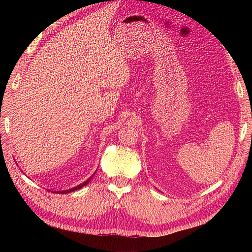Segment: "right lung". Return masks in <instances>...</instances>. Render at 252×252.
Masks as SVG:
<instances>
[{"instance_id": "add662e5", "label": "right lung", "mask_w": 252, "mask_h": 252, "mask_svg": "<svg viewBox=\"0 0 252 252\" xmlns=\"http://www.w3.org/2000/svg\"><path fill=\"white\" fill-rule=\"evenodd\" d=\"M96 172V171H95ZM94 176V173L92 174V176L88 179V180H85L83 183H81V185H79V186H76V187H74V188H71V189H67V190H63V191H54L55 193H62V194H64V193H70V192H73V191H75V190H79V189H81V188L82 187H84V186H87L89 182H90V180L92 179V177Z\"/></svg>"}]
</instances>
